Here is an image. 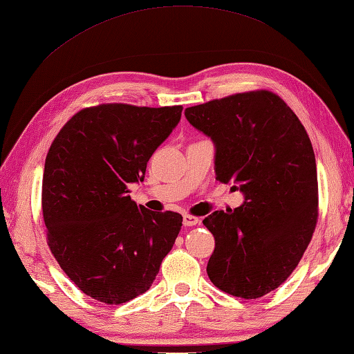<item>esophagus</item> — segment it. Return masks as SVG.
I'll use <instances>...</instances> for the list:
<instances>
[{"label":"esophagus","instance_id":"obj_1","mask_svg":"<svg viewBox=\"0 0 354 354\" xmlns=\"http://www.w3.org/2000/svg\"><path fill=\"white\" fill-rule=\"evenodd\" d=\"M183 223H184V226L192 227V226H196V224L199 223V220H198L196 216H192V215H184V216H183Z\"/></svg>","mask_w":354,"mask_h":354}]
</instances>
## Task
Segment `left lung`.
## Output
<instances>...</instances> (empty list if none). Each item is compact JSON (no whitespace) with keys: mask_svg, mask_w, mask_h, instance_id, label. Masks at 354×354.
<instances>
[{"mask_svg":"<svg viewBox=\"0 0 354 354\" xmlns=\"http://www.w3.org/2000/svg\"><path fill=\"white\" fill-rule=\"evenodd\" d=\"M184 114L214 142L218 181L244 196L240 207L203 220L215 236L209 279L235 297L259 299L291 275L316 227L311 140L291 108L269 91L210 100Z\"/></svg>","mask_w":354,"mask_h":354,"instance_id":"8db88e82","label":"left lung"}]
</instances>
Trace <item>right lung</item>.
Returning a JSON list of instances; mask_svg holds the SVG:
<instances>
[{"mask_svg":"<svg viewBox=\"0 0 354 354\" xmlns=\"http://www.w3.org/2000/svg\"><path fill=\"white\" fill-rule=\"evenodd\" d=\"M183 106L105 104L73 115L48 151L43 218L48 244L80 291L120 305L149 291L183 226L176 212L130 198Z\"/></svg>","mask_w":354,"mask_h":354,"instance_id":"obj_1","label":"right lung"}]
</instances>
